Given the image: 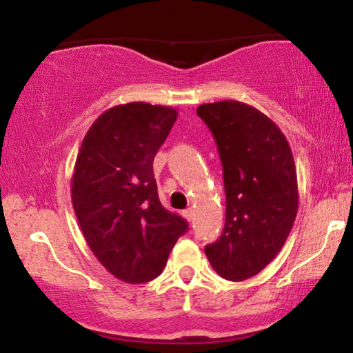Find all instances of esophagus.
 Here are the masks:
<instances>
[{
  "label": "esophagus",
  "instance_id": "esophagus-1",
  "mask_svg": "<svg viewBox=\"0 0 353 353\" xmlns=\"http://www.w3.org/2000/svg\"><path fill=\"white\" fill-rule=\"evenodd\" d=\"M181 214H183V216H185V219H186L188 221H191V220H192V216H194V212H192V209H186V210H183Z\"/></svg>",
  "mask_w": 353,
  "mask_h": 353
}]
</instances>
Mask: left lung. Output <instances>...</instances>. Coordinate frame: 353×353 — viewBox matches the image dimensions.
<instances>
[{
	"label": "left lung",
	"instance_id": "left-lung-1",
	"mask_svg": "<svg viewBox=\"0 0 353 353\" xmlns=\"http://www.w3.org/2000/svg\"><path fill=\"white\" fill-rule=\"evenodd\" d=\"M197 115L214 134L223 165L225 228L205 245L212 268L244 281L276 257L297 215L292 151L267 115L239 101L202 104Z\"/></svg>",
	"mask_w": 353,
	"mask_h": 353
}]
</instances>
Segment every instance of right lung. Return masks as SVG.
I'll return each mask as SVG.
<instances>
[{
  "mask_svg": "<svg viewBox=\"0 0 353 353\" xmlns=\"http://www.w3.org/2000/svg\"><path fill=\"white\" fill-rule=\"evenodd\" d=\"M178 112L128 103L101 114L81 143L72 176V204L90 249L125 283L157 278L188 231L183 216L161 204L154 157Z\"/></svg>",
  "mask_w": 353,
  "mask_h": 353,
  "instance_id": "1",
  "label": "right lung"
}]
</instances>
